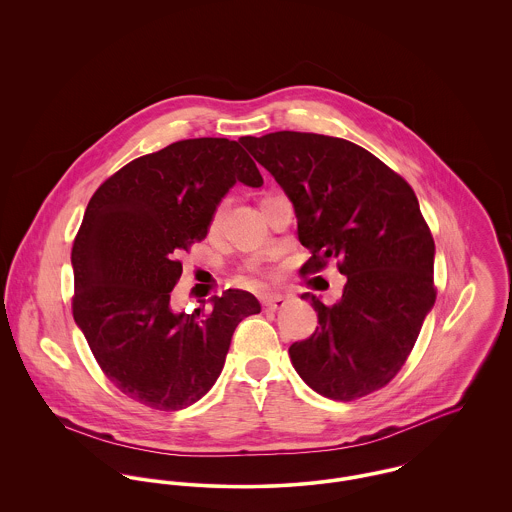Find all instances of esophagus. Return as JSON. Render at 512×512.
Segmentation results:
<instances>
[{"instance_id":"esophagus-1","label":"esophagus","mask_w":512,"mask_h":512,"mask_svg":"<svg viewBox=\"0 0 512 512\" xmlns=\"http://www.w3.org/2000/svg\"><path fill=\"white\" fill-rule=\"evenodd\" d=\"M284 306H286V298H283V296H271V298L263 300V308L267 312H277V310H281Z\"/></svg>"}]
</instances>
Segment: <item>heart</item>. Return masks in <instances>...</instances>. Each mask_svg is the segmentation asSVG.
<instances>
[{
    "label": "heart",
    "instance_id": "heart-1",
    "mask_svg": "<svg viewBox=\"0 0 512 512\" xmlns=\"http://www.w3.org/2000/svg\"><path fill=\"white\" fill-rule=\"evenodd\" d=\"M269 196H273V194H265L261 200H259V204L265 200V198H269ZM222 216H224V208L220 206L216 212H214V218H212V228H218L220 226V222H222ZM247 273H249V277H253V279H259V277H265L267 273H265V269L263 267H259L257 263H249L247 265Z\"/></svg>",
    "mask_w": 512,
    "mask_h": 512
}]
</instances>
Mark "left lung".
Segmentation results:
<instances>
[{"mask_svg":"<svg viewBox=\"0 0 512 512\" xmlns=\"http://www.w3.org/2000/svg\"><path fill=\"white\" fill-rule=\"evenodd\" d=\"M245 149L290 198L310 249L300 275L338 259L340 302L318 312L308 340L288 349L296 373L322 397L355 400L389 385L436 302L434 237L410 184L367 149L340 137L275 131Z\"/></svg>","mask_w":512,"mask_h":512,"instance_id":"8db88e82","label":"left lung"}]
</instances>
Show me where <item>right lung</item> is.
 <instances>
[{"label": "right lung", "mask_w": 512, "mask_h": 512, "mask_svg": "<svg viewBox=\"0 0 512 512\" xmlns=\"http://www.w3.org/2000/svg\"><path fill=\"white\" fill-rule=\"evenodd\" d=\"M263 176L241 141H176L112 174L88 202L72 245V316L115 387L155 410L204 397L222 373L237 324L261 312L229 288L192 314L174 312L180 253L208 235L235 182Z\"/></svg>", "instance_id": "right-lung-1"}]
</instances>
